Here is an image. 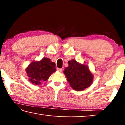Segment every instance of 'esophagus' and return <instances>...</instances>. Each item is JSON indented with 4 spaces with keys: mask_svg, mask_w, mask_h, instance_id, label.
<instances>
[{
    "mask_svg": "<svg viewBox=\"0 0 125 125\" xmlns=\"http://www.w3.org/2000/svg\"><path fill=\"white\" fill-rule=\"evenodd\" d=\"M57 71L60 72H61V73L62 72V69H61V68H57Z\"/></svg>",
    "mask_w": 125,
    "mask_h": 125,
    "instance_id": "34e87169",
    "label": "esophagus"
}]
</instances>
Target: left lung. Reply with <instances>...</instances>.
Wrapping results in <instances>:
<instances>
[{"label":"left lung","instance_id":"8db88e82","mask_svg":"<svg viewBox=\"0 0 125 125\" xmlns=\"http://www.w3.org/2000/svg\"><path fill=\"white\" fill-rule=\"evenodd\" d=\"M68 66L63 71L73 89L82 91L93 83L94 76L87 65L81 64L74 60L68 62Z\"/></svg>","mask_w":125,"mask_h":125}]
</instances>
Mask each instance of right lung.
Listing matches in <instances>:
<instances>
[{
    "label": "right lung",
    "instance_id": "add662e5",
    "mask_svg": "<svg viewBox=\"0 0 125 125\" xmlns=\"http://www.w3.org/2000/svg\"><path fill=\"white\" fill-rule=\"evenodd\" d=\"M55 67V63L47 57H44L40 61H33L26 68L29 82L35 85H40L56 72Z\"/></svg>",
    "mask_w": 125,
    "mask_h": 125
}]
</instances>
